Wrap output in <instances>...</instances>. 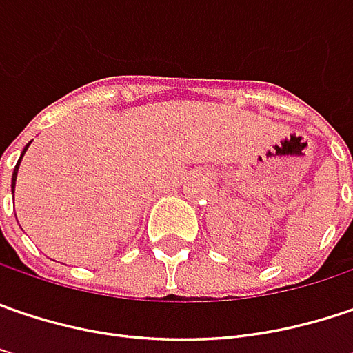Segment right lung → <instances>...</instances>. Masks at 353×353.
I'll return each instance as SVG.
<instances>
[{
  "label": "right lung",
  "instance_id": "right-lung-1",
  "mask_svg": "<svg viewBox=\"0 0 353 353\" xmlns=\"http://www.w3.org/2000/svg\"><path fill=\"white\" fill-rule=\"evenodd\" d=\"M32 143V141H30ZM30 143L23 148V152H21V157H23V154L28 152V148H30ZM21 157L17 159V163H15V170H13V176H11V194H13V190H15V179H17V170H19V163H21Z\"/></svg>",
  "mask_w": 353,
  "mask_h": 353
}]
</instances>
